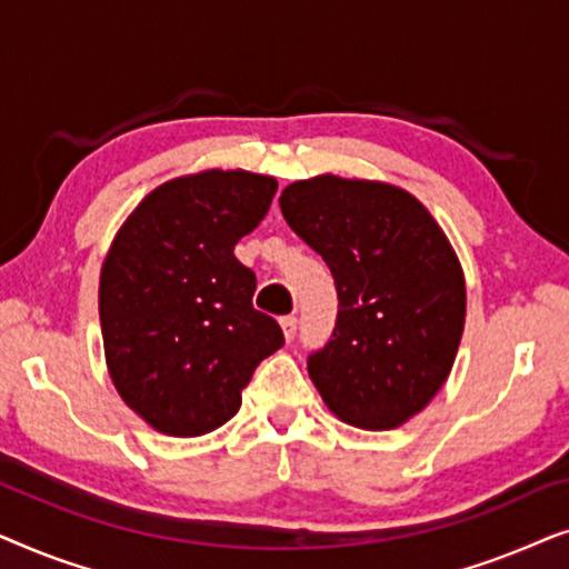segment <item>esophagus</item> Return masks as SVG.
<instances>
[{"mask_svg":"<svg viewBox=\"0 0 569 569\" xmlns=\"http://www.w3.org/2000/svg\"><path fill=\"white\" fill-rule=\"evenodd\" d=\"M279 326H282L284 339H287V341H292V339H295V331H298V318H295V316H284V318H279Z\"/></svg>","mask_w":569,"mask_h":569,"instance_id":"1","label":"esophagus"}]
</instances>
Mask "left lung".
Masks as SVG:
<instances>
[{
	"mask_svg": "<svg viewBox=\"0 0 569 569\" xmlns=\"http://www.w3.org/2000/svg\"><path fill=\"white\" fill-rule=\"evenodd\" d=\"M279 207L339 295L329 345L308 357L310 380L341 422L401 427L435 399L461 345L453 246L422 201L383 181L323 173L287 186Z\"/></svg>",
	"mask_w": 569,
	"mask_h": 569,
	"instance_id": "8db88e82",
	"label": "left lung"
}]
</instances>
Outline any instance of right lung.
Listing matches in <instances>:
<instances>
[{"label":"right lung","mask_w":569,"mask_h":569,"mask_svg":"<svg viewBox=\"0 0 569 569\" xmlns=\"http://www.w3.org/2000/svg\"><path fill=\"white\" fill-rule=\"evenodd\" d=\"M274 193L271 176L201 170L147 193L116 232L98 290L106 365L152 430H217L284 345L274 318L253 308L256 274L232 253Z\"/></svg>","instance_id":"obj_1"}]
</instances>
